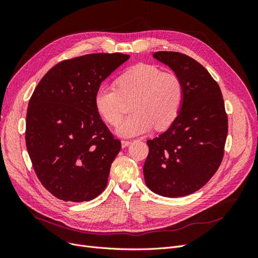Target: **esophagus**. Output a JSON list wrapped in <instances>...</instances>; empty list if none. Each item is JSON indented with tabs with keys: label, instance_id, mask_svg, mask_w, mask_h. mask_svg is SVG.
<instances>
[{
	"label": "esophagus",
	"instance_id": "esophagus-1",
	"mask_svg": "<svg viewBox=\"0 0 258 258\" xmlns=\"http://www.w3.org/2000/svg\"><path fill=\"white\" fill-rule=\"evenodd\" d=\"M130 144H131V141H126V140H122V141H121V147L122 148L128 147Z\"/></svg>",
	"mask_w": 258,
	"mask_h": 258
}]
</instances>
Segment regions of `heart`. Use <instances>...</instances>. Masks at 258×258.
<instances>
[{
	"instance_id": "heart-1",
	"label": "heart",
	"mask_w": 258,
	"mask_h": 258,
	"mask_svg": "<svg viewBox=\"0 0 258 258\" xmlns=\"http://www.w3.org/2000/svg\"><path fill=\"white\" fill-rule=\"evenodd\" d=\"M114 86L101 84L95 92V107L101 118L116 126L123 114V100L134 98L130 117L116 128L122 138L146 134L153 126L165 129L181 111L184 88L179 77L154 64L140 63L117 77Z\"/></svg>"
}]
</instances>
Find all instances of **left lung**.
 <instances>
[{
	"mask_svg": "<svg viewBox=\"0 0 258 258\" xmlns=\"http://www.w3.org/2000/svg\"><path fill=\"white\" fill-rule=\"evenodd\" d=\"M182 81L181 111L153 140L143 167L146 186L163 197H183L200 189L220 167L227 137V115L220 86L199 62L174 51L153 52Z\"/></svg>",
	"mask_w": 258,
	"mask_h": 258,
	"instance_id": "obj_1",
	"label": "left lung"
}]
</instances>
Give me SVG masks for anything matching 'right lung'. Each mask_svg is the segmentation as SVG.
Wrapping results in <instances>:
<instances>
[{
	"instance_id": "right-lung-1",
	"label": "right lung",
	"mask_w": 258,
	"mask_h": 258,
	"mask_svg": "<svg viewBox=\"0 0 258 258\" xmlns=\"http://www.w3.org/2000/svg\"><path fill=\"white\" fill-rule=\"evenodd\" d=\"M130 58L90 53L51 68L29 101L26 144L43 186L63 201L98 197L120 151L95 107V92Z\"/></svg>"
}]
</instances>
